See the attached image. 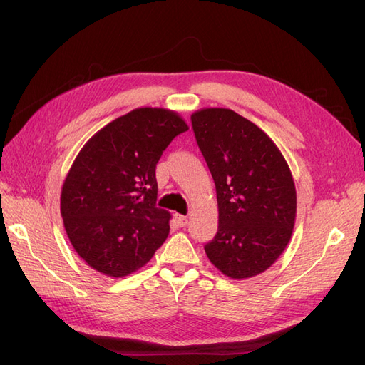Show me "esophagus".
I'll return each mask as SVG.
<instances>
[{"mask_svg":"<svg viewBox=\"0 0 365 365\" xmlns=\"http://www.w3.org/2000/svg\"><path fill=\"white\" fill-rule=\"evenodd\" d=\"M175 222L178 224V227H185L189 220H187V217L182 215H175Z\"/></svg>","mask_w":365,"mask_h":365,"instance_id":"obj_1","label":"esophagus"}]
</instances>
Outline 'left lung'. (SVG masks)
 <instances>
[{"instance_id": "obj_1", "label": "left lung", "mask_w": 365, "mask_h": 365, "mask_svg": "<svg viewBox=\"0 0 365 365\" xmlns=\"http://www.w3.org/2000/svg\"><path fill=\"white\" fill-rule=\"evenodd\" d=\"M193 132L216 185L219 225L204 247L224 275L267 271L288 247L297 192L288 163L264 132L227 108L192 114Z\"/></svg>"}]
</instances>
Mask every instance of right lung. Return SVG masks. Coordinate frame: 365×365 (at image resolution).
Here are the masks:
<instances>
[{
    "label": "right lung",
    "instance_id": "add662e5",
    "mask_svg": "<svg viewBox=\"0 0 365 365\" xmlns=\"http://www.w3.org/2000/svg\"><path fill=\"white\" fill-rule=\"evenodd\" d=\"M189 129L164 108H137L85 143L61 192L63 227L79 257L108 277H126L169 236L158 208L155 168L170 141Z\"/></svg>",
    "mask_w": 365,
    "mask_h": 365
}]
</instances>
